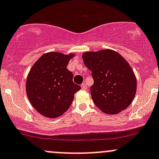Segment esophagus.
I'll use <instances>...</instances> for the list:
<instances>
[{
	"label": "esophagus",
	"instance_id": "esophagus-1",
	"mask_svg": "<svg viewBox=\"0 0 159 159\" xmlns=\"http://www.w3.org/2000/svg\"><path fill=\"white\" fill-rule=\"evenodd\" d=\"M81 89H83V90H86L88 88L87 84H86L85 83H83V84L81 85Z\"/></svg>",
	"mask_w": 159,
	"mask_h": 159
}]
</instances>
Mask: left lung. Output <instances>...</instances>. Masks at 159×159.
Returning a JSON list of instances; mask_svg holds the SVG:
<instances>
[{"instance_id":"1","label":"left lung","mask_w":159,"mask_h":159,"mask_svg":"<svg viewBox=\"0 0 159 159\" xmlns=\"http://www.w3.org/2000/svg\"><path fill=\"white\" fill-rule=\"evenodd\" d=\"M94 79L93 102L101 111L115 115L126 109L135 96L137 81L127 61L118 52L105 49L82 54Z\"/></svg>"}]
</instances>
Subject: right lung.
Returning <instances> with one entry per match:
<instances>
[{
	"label": "right lung",
	"mask_w": 159,
	"mask_h": 159,
	"mask_svg": "<svg viewBox=\"0 0 159 159\" xmlns=\"http://www.w3.org/2000/svg\"><path fill=\"white\" fill-rule=\"evenodd\" d=\"M75 54H43L32 66L26 81V92L34 109L47 118H57L70 108L74 94L81 87L73 82L67 65Z\"/></svg>",
	"instance_id": "obj_1"
}]
</instances>
